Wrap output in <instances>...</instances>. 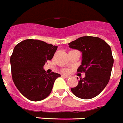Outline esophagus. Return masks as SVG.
Segmentation results:
<instances>
[{
	"label": "esophagus",
	"mask_w": 123,
	"mask_h": 123,
	"mask_svg": "<svg viewBox=\"0 0 123 123\" xmlns=\"http://www.w3.org/2000/svg\"><path fill=\"white\" fill-rule=\"evenodd\" d=\"M63 77H64L65 78H66V79H68V78H69L70 76V75H65V74H63V75H62Z\"/></svg>",
	"instance_id": "34e87169"
}]
</instances>
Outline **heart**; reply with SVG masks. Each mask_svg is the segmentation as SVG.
<instances>
[{
	"mask_svg": "<svg viewBox=\"0 0 123 123\" xmlns=\"http://www.w3.org/2000/svg\"><path fill=\"white\" fill-rule=\"evenodd\" d=\"M67 70L66 69H65V70H63V72H67Z\"/></svg>",
	"mask_w": 123,
	"mask_h": 123,
	"instance_id": "heart-1",
	"label": "heart"
}]
</instances>
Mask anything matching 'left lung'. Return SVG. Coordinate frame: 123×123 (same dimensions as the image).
Wrapping results in <instances>:
<instances>
[{
	"instance_id": "left-lung-1",
	"label": "left lung",
	"mask_w": 123,
	"mask_h": 123,
	"mask_svg": "<svg viewBox=\"0 0 123 123\" xmlns=\"http://www.w3.org/2000/svg\"><path fill=\"white\" fill-rule=\"evenodd\" d=\"M68 44L70 48L82 53V63L77 72H83L86 75L80 79L76 87L72 88V92L80 98H93L109 81L114 63L111 48L103 39L91 36L80 37Z\"/></svg>"
}]
</instances>
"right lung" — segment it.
Wrapping results in <instances>:
<instances>
[{
    "instance_id": "obj_1",
    "label": "right lung",
    "mask_w": 123,
    "mask_h": 123,
    "mask_svg": "<svg viewBox=\"0 0 123 123\" xmlns=\"http://www.w3.org/2000/svg\"><path fill=\"white\" fill-rule=\"evenodd\" d=\"M58 47L44 41L26 39L14 47L10 62L16 87L26 98L34 102L49 95L54 82L61 75L46 73L43 67L53 57Z\"/></svg>"
}]
</instances>
